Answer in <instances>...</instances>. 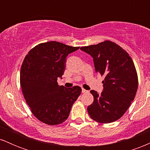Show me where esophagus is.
<instances>
[{"label":"esophagus","instance_id":"1","mask_svg":"<svg viewBox=\"0 0 150 150\" xmlns=\"http://www.w3.org/2000/svg\"><path fill=\"white\" fill-rule=\"evenodd\" d=\"M82 93H87V92H88V91L86 90V89H82Z\"/></svg>","mask_w":150,"mask_h":150}]
</instances>
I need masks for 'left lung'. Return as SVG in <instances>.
Returning <instances> with one entry per match:
<instances>
[{
  "mask_svg": "<svg viewBox=\"0 0 150 150\" xmlns=\"http://www.w3.org/2000/svg\"><path fill=\"white\" fill-rule=\"evenodd\" d=\"M80 49L93 58L96 73L105 77L101 94L90 91L94 101L87 107L89 115L101 123L116 121L128 110L137 92L138 79L133 61L124 49L111 41Z\"/></svg>",
  "mask_w": 150,
  "mask_h": 150,
  "instance_id": "8db88e82",
  "label": "left lung"
}]
</instances>
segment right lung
I'll return each instance as SVG.
<instances>
[{
	"label": "right lung",
	"instance_id": "1",
	"mask_svg": "<svg viewBox=\"0 0 150 150\" xmlns=\"http://www.w3.org/2000/svg\"><path fill=\"white\" fill-rule=\"evenodd\" d=\"M80 47L58 42L38 44L29 51L20 70V86L34 116L50 125L61 124L69 116L80 95L79 86L66 88L58 85L65 69L66 57Z\"/></svg>",
	"mask_w": 150,
	"mask_h": 150
}]
</instances>
